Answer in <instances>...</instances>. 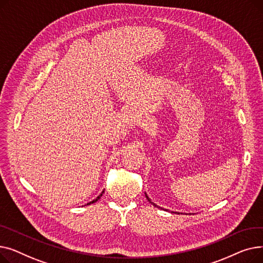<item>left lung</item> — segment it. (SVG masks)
I'll return each instance as SVG.
<instances>
[{"label": "left lung", "instance_id": "1", "mask_svg": "<svg viewBox=\"0 0 263 263\" xmlns=\"http://www.w3.org/2000/svg\"><path fill=\"white\" fill-rule=\"evenodd\" d=\"M145 196H146V198H147V200H148V201H149V202H150V203H151V204H154V205H155V206H158V205H157V204H156V203H155V202H153V201H151V199H150V198H149V197H148V195H147V194H146V193H145ZM158 208H159V209H162V210H164V211H167V210H166V209H164V208H161V206H158ZM172 213H177V214H180V213H179V212H174V211H172ZM181 214H182V213H181Z\"/></svg>", "mask_w": 263, "mask_h": 263}]
</instances>
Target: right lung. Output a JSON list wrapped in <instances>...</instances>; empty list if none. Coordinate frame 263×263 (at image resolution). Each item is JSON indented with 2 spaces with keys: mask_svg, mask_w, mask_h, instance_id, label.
<instances>
[{
  "mask_svg": "<svg viewBox=\"0 0 263 263\" xmlns=\"http://www.w3.org/2000/svg\"><path fill=\"white\" fill-rule=\"evenodd\" d=\"M102 193H104V191L102 192ZM102 193H101V194L98 196V197H97V198H95L93 200H91V201H89L87 204H91V203H93V202H96V201H98L100 198H101V196H102Z\"/></svg>",
  "mask_w": 263,
  "mask_h": 263,
  "instance_id": "obj_1",
  "label": "right lung"
}]
</instances>
